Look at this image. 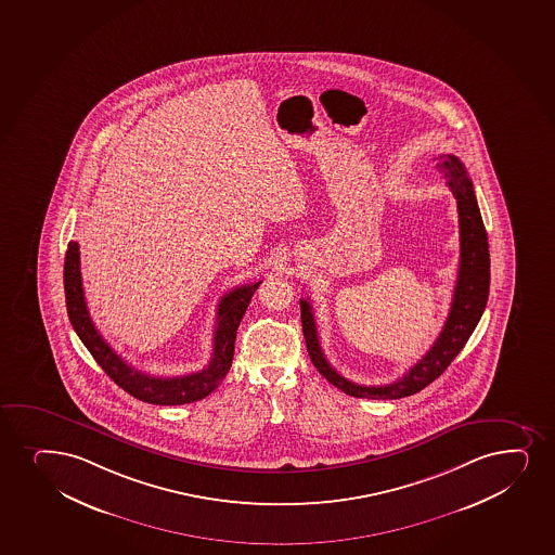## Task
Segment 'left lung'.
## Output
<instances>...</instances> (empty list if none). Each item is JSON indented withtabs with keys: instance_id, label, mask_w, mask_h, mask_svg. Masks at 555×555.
I'll use <instances>...</instances> for the list:
<instances>
[{
	"instance_id": "8db88e82",
	"label": "left lung",
	"mask_w": 555,
	"mask_h": 555,
	"mask_svg": "<svg viewBox=\"0 0 555 555\" xmlns=\"http://www.w3.org/2000/svg\"><path fill=\"white\" fill-rule=\"evenodd\" d=\"M438 169L448 178V185L456 198L461 261L446 325L429 351L425 352L422 360H417V364L412 365L403 377L390 385L364 386L352 383L328 364L320 346L312 305L300 299V323L312 364L331 385L346 391L347 396L352 398L399 399L424 390L425 386L446 372L451 360L461 352L487 307L490 287L489 237L477 206L474 185L459 157L443 154L438 157Z\"/></svg>"
}]
</instances>
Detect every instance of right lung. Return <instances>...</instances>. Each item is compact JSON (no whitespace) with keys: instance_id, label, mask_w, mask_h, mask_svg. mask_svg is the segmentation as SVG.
I'll return each instance as SVG.
<instances>
[{"instance_id":"1","label":"right lung","mask_w":555,"mask_h":555,"mask_svg":"<svg viewBox=\"0 0 555 555\" xmlns=\"http://www.w3.org/2000/svg\"><path fill=\"white\" fill-rule=\"evenodd\" d=\"M260 282L240 286L222 297L217 310V326L214 334V354L208 367L203 372L190 373L182 377H154L149 373L139 372L133 365L125 362L113 351V347L102 338L99 328L92 323L87 310L86 295L81 287L79 271V245L68 243L65 256V295L66 312L70 318L74 331L83 346L89 349L92 359L96 360L102 370L139 401L152 404H185L209 396L227 377L232 359H234V341L237 326L242 323L248 302L253 299Z\"/></svg>"}]
</instances>
